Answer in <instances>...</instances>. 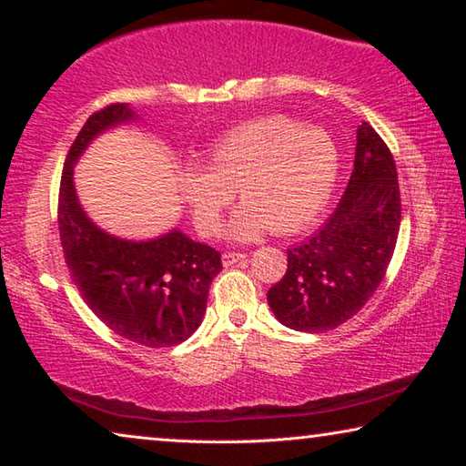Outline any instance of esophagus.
Here are the masks:
<instances>
[{"label":"esophagus","instance_id":"obj_1","mask_svg":"<svg viewBox=\"0 0 466 466\" xmlns=\"http://www.w3.org/2000/svg\"><path fill=\"white\" fill-rule=\"evenodd\" d=\"M244 258H247V255H244V252L228 250V252H224V255H222V261H224L226 267H230L234 263H240V261H244Z\"/></svg>","mask_w":466,"mask_h":466}]
</instances>
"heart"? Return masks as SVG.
<instances>
[{"label": "heart", "instance_id": "obj_1", "mask_svg": "<svg viewBox=\"0 0 466 466\" xmlns=\"http://www.w3.org/2000/svg\"><path fill=\"white\" fill-rule=\"evenodd\" d=\"M341 157L333 137L314 125L271 115L238 125L211 144L201 167L178 172V187L203 236H216L238 191L234 238L252 240L269 228L291 234L312 224L335 191Z\"/></svg>", "mask_w": 466, "mask_h": 466}]
</instances>
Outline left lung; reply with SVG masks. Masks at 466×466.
Wrapping results in <instances>:
<instances>
[{
	"mask_svg": "<svg viewBox=\"0 0 466 466\" xmlns=\"http://www.w3.org/2000/svg\"><path fill=\"white\" fill-rule=\"evenodd\" d=\"M400 228L394 157L370 123L358 127L356 160L341 201L320 230L288 250V271L267 291L281 325L333 330L380 286Z\"/></svg>",
	"mask_w": 466,
	"mask_h": 466,
	"instance_id": "8db88e82",
	"label": "left lung"
}]
</instances>
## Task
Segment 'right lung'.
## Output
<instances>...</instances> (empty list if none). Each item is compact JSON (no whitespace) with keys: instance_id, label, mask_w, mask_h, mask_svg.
<instances>
[{"instance_id":"right-lung-1","label":"right lung","mask_w":466,"mask_h":466,"mask_svg":"<svg viewBox=\"0 0 466 466\" xmlns=\"http://www.w3.org/2000/svg\"><path fill=\"white\" fill-rule=\"evenodd\" d=\"M129 119L127 105H108L90 115L77 133L61 172L59 238L88 309L116 335L156 350L183 343L201 325L222 255L178 230L147 242L115 238L84 214L74 188V164L100 131Z\"/></svg>"}]
</instances>
